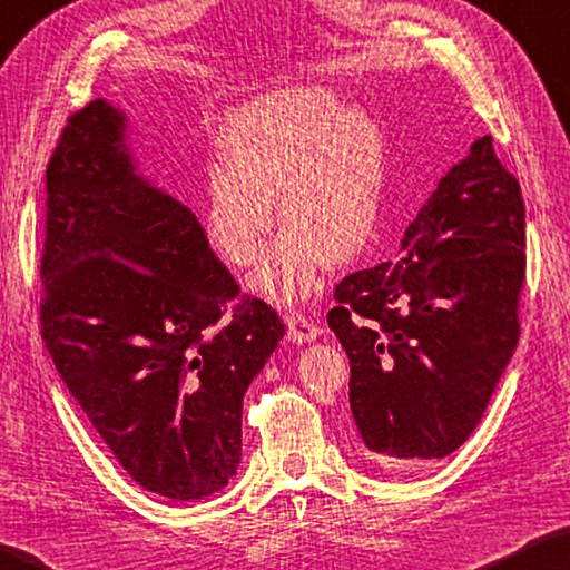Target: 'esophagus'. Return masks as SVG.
<instances>
[{
    "instance_id": "1",
    "label": "esophagus",
    "mask_w": 570,
    "mask_h": 570,
    "mask_svg": "<svg viewBox=\"0 0 570 570\" xmlns=\"http://www.w3.org/2000/svg\"><path fill=\"white\" fill-rule=\"evenodd\" d=\"M286 326H288V338L296 343H311L321 333L316 323L311 321L306 314H301V311H288Z\"/></svg>"
}]
</instances>
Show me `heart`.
<instances>
[{
	"instance_id": "heart-1",
	"label": "heart",
	"mask_w": 570,
	"mask_h": 570,
	"mask_svg": "<svg viewBox=\"0 0 570 570\" xmlns=\"http://www.w3.org/2000/svg\"><path fill=\"white\" fill-rule=\"evenodd\" d=\"M387 187L385 132L367 110L323 88H284L234 110L199 195L205 239L222 259L252 266L276 215L284 232L254 284L304 298L323 262L351 264L373 242Z\"/></svg>"
}]
</instances>
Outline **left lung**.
I'll use <instances>...</instances> for the list:
<instances>
[{
    "mask_svg": "<svg viewBox=\"0 0 570 570\" xmlns=\"http://www.w3.org/2000/svg\"><path fill=\"white\" fill-rule=\"evenodd\" d=\"M523 227L519 180L484 136L405 229L403 256L336 286L328 326L371 462L440 460L479 425L519 343Z\"/></svg>",
    "mask_w": 570,
    "mask_h": 570,
    "instance_id": "8db88e82",
    "label": "left lung"
}]
</instances>
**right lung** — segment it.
<instances>
[{
	"instance_id": "1",
	"label": "right lung",
	"mask_w": 570,
	"mask_h": 570,
	"mask_svg": "<svg viewBox=\"0 0 570 570\" xmlns=\"http://www.w3.org/2000/svg\"><path fill=\"white\" fill-rule=\"evenodd\" d=\"M41 284L56 371L130 479L177 501L227 487L244 393L284 323L136 173L126 116L104 98L69 116L47 165Z\"/></svg>"
}]
</instances>
